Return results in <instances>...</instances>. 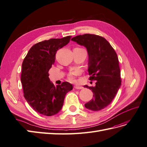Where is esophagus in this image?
<instances>
[{"label":"esophagus","mask_w":147,"mask_h":147,"mask_svg":"<svg viewBox=\"0 0 147 147\" xmlns=\"http://www.w3.org/2000/svg\"><path fill=\"white\" fill-rule=\"evenodd\" d=\"M74 89H76V90H81V89H83V86H74Z\"/></svg>","instance_id":"esophagus-1"}]
</instances>
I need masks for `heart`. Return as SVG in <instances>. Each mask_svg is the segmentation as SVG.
Here are the masks:
<instances>
[{
	"label": "heart",
	"instance_id": "1",
	"mask_svg": "<svg viewBox=\"0 0 147 147\" xmlns=\"http://www.w3.org/2000/svg\"><path fill=\"white\" fill-rule=\"evenodd\" d=\"M75 49H80V50H84L83 48H80V47H76V48ZM80 74V71L79 70H74L73 71H71V72L68 74V76H67L68 80H69L70 81L74 82L76 81V77Z\"/></svg>",
	"mask_w": 147,
	"mask_h": 147
}]
</instances>
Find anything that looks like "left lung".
<instances>
[{
  "mask_svg": "<svg viewBox=\"0 0 147 147\" xmlns=\"http://www.w3.org/2000/svg\"><path fill=\"white\" fill-rule=\"evenodd\" d=\"M71 40L86 48L90 80L97 81L94 87L84 86L93 93V98L84 107L92 111L103 110L111 103L121 86L117 54L107 39L100 36L85 34Z\"/></svg>",
  "mask_w": 147,
  "mask_h": 147,
  "instance_id": "1",
  "label": "left lung"
}]
</instances>
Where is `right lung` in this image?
<instances>
[{
	"label": "right lung",
	"mask_w": 147,
	"mask_h": 147,
	"mask_svg": "<svg viewBox=\"0 0 147 147\" xmlns=\"http://www.w3.org/2000/svg\"><path fill=\"white\" fill-rule=\"evenodd\" d=\"M71 36L51 39L32 46L22 64L20 80L24 96L36 112L45 116L57 114L62 108L67 92L73 85L63 82L54 86L49 78V70L56 59L57 51L69 43Z\"/></svg>",
	"instance_id": "1"
}]
</instances>
